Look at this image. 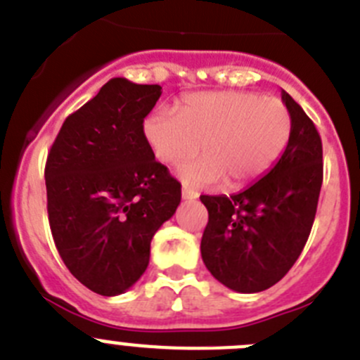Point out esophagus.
Listing matches in <instances>:
<instances>
[{"label": "esophagus", "mask_w": 360, "mask_h": 360, "mask_svg": "<svg viewBox=\"0 0 360 360\" xmlns=\"http://www.w3.org/2000/svg\"><path fill=\"white\" fill-rule=\"evenodd\" d=\"M182 198L184 200H196L198 193L196 191L189 189V187H182Z\"/></svg>", "instance_id": "obj_1"}]
</instances>
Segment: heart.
Wrapping results in <instances>:
<instances>
[{
    "label": "heart",
    "instance_id": "obj_1",
    "mask_svg": "<svg viewBox=\"0 0 360 360\" xmlns=\"http://www.w3.org/2000/svg\"><path fill=\"white\" fill-rule=\"evenodd\" d=\"M143 130L155 158L167 166L202 150L203 157L180 167L184 182L210 186L225 180L229 189H237L271 169L288 148L292 120L278 98L196 92L178 103L176 114L151 112Z\"/></svg>",
    "mask_w": 360,
    "mask_h": 360
}]
</instances>
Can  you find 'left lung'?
Instances as JSON below:
<instances>
[{"label":"left lung","instance_id":"left-lung-1","mask_svg":"<svg viewBox=\"0 0 360 360\" xmlns=\"http://www.w3.org/2000/svg\"><path fill=\"white\" fill-rule=\"evenodd\" d=\"M291 112L288 148L268 174L232 196H200L209 210L202 259L223 285L260 292L275 285L302 253L323 184L321 137L303 108L282 91Z\"/></svg>","mask_w":360,"mask_h":360}]
</instances>
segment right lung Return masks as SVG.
Masks as SVG:
<instances>
[{
    "label": "right lung",
    "instance_id": "obj_1",
    "mask_svg": "<svg viewBox=\"0 0 360 360\" xmlns=\"http://www.w3.org/2000/svg\"><path fill=\"white\" fill-rule=\"evenodd\" d=\"M160 94V85L112 78L65 117L46 160L55 246L71 275L101 296L141 278L155 232L182 200L180 182L144 137Z\"/></svg>",
    "mask_w": 360,
    "mask_h": 360
}]
</instances>
